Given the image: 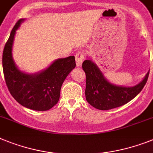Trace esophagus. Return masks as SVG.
Returning <instances> with one entry per match:
<instances>
[{
	"mask_svg": "<svg viewBox=\"0 0 153 153\" xmlns=\"http://www.w3.org/2000/svg\"><path fill=\"white\" fill-rule=\"evenodd\" d=\"M85 59V53L83 51H79L75 54V61H76L77 67L80 68L82 65V62Z\"/></svg>",
	"mask_w": 153,
	"mask_h": 153,
	"instance_id": "esophagus-1",
	"label": "esophagus"
}]
</instances>
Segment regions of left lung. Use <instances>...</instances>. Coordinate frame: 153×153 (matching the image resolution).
<instances>
[{
	"instance_id": "left-lung-1",
	"label": "left lung",
	"mask_w": 153,
	"mask_h": 153,
	"mask_svg": "<svg viewBox=\"0 0 153 153\" xmlns=\"http://www.w3.org/2000/svg\"><path fill=\"white\" fill-rule=\"evenodd\" d=\"M82 68L86 74L85 98L95 108L107 110L123 106L131 101L142 90L148 80L149 71L138 84L133 86L120 85L110 82L105 78L92 59L82 63Z\"/></svg>"
}]
</instances>
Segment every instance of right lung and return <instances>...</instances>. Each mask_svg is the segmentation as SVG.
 <instances>
[{
    "instance_id": "obj_1",
    "label": "right lung",
    "mask_w": 153,
    "mask_h": 153,
    "mask_svg": "<svg viewBox=\"0 0 153 153\" xmlns=\"http://www.w3.org/2000/svg\"><path fill=\"white\" fill-rule=\"evenodd\" d=\"M26 19H19L11 30L4 48L2 64L5 82L14 99L22 106L30 110L45 111L57 103L64 81L75 68L74 56L59 58L47 68L30 74L21 71L12 56L16 30Z\"/></svg>"
}]
</instances>
